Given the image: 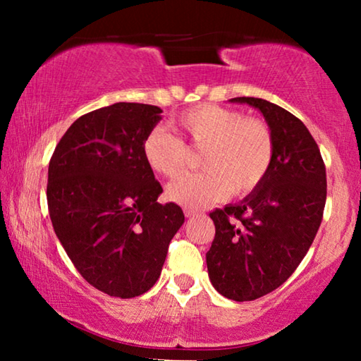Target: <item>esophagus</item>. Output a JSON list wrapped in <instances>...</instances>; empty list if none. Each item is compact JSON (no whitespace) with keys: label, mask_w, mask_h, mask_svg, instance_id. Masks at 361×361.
Listing matches in <instances>:
<instances>
[{"label":"esophagus","mask_w":361,"mask_h":361,"mask_svg":"<svg viewBox=\"0 0 361 361\" xmlns=\"http://www.w3.org/2000/svg\"><path fill=\"white\" fill-rule=\"evenodd\" d=\"M185 215H186L188 218L199 216V212H197V210H192V209H185Z\"/></svg>","instance_id":"obj_1"}]
</instances>
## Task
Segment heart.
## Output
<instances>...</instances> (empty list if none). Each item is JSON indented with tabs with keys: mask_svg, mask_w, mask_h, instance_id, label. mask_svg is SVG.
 Returning a JSON list of instances; mask_svg holds the SVG:
<instances>
[{
	"mask_svg": "<svg viewBox=\"0 0 361 361\" xmlns=\"http://www.w3.org/2000/svg\"><path fill=\"white\" fill-rule=\"evenodd\" d=\"M180 138L154 127L143 140V159L157 175H178L185 166L186 148L202 149L200 172L185 173L167 188V197L185 209H204L226 195L255 191L271 170L274 133L267 122L247 118L235 109L197 105L172 121Z\"/></svg>",
	"mask_w": 361,
	"mask_h": 361,
	"instance_id": "heart-1",
	"label": "heart"
}]
</instances>
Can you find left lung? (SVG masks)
Instances as JSON below:
<instances>
[{"label":"left lung","mask_w":361,"mask_h":361,"mask_svg":"<svg viewBox=\"0 0 361 361\" xmlns=\"http://www.w3.org/2000/svg\"><path fill=\"white\" fill-rule=\"evenodd\" d=\"M231 102L258 109L276 143L261 185L240 202L210 213V282L219 295L243 302L279 288L309 252L325 210L326 170L314 137L296 116L255 97Z\"/></svg>","instance_id":"8db88e82"}]
</instances>
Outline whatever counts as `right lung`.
<instances>
[{"mask_svg":"<svg viewBox=\"0 0 361 361\" xmlns=\"http://www.w3.org/2000/svg\"><path fill=\"white\" fill-rule=\"evenodd\" d=\"M162 109L119 102L81 116L49 162L47 207L78 272L114 298H135L161 276L169 243L185 223L159 204L162 186L142 146Z\"/></svg>","mask_w":361,"mask_h":361,"instance_id":"add662e5","label":"right lung"}]
</instances>
